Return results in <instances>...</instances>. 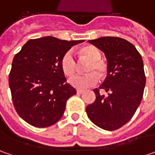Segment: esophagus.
<instances>
[{"label": "esophagus", "mask_w": 155, "mask_h": 155, "mask_svg": "<svg viewBox=\"0 0 155 155\" xmlns=\"http://www.w3.org/2000/svg\"><path fill=\"white\" fill-rule=\"evenodd\" d=\"M84 92V90H79V89H78V90H77V93H78V94H83Z\"/></svg>", "instance_id": "obj_1"}]
</instances>
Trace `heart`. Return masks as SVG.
<instances>
[{
  "label": "heart",
  "mask_w": 155,
  "mask_h": 155,
  "mask_svg": "<svg viewBox=\"0 0 155 155\" xmlns=\"http://www.w3.org/2000/svg\"><path fill=\"white\" fill-rule=\"evenodd\" d=\"M80 52L84 56L87 57L91 60V63L89 64L87 71H91L84 75H76L72 77L69 83L72 86L78 89H86L89 87L94 86L99 81V75H104L106 71V66L104 63L101 60L102 53L98 48L93 45H87L80 49ZM61 68L64 73L67 76H71L74 74L76 71V58L72 51H67L61 58ZM96 72L95 73L94 71ZM97 72V74L96 72Z\"/></svg>",
  "instance_id": "1"
}]
</instances>
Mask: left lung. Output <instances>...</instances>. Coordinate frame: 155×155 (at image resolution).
<instances>
[{
	"instance_id": "8db88e82",
	"label": "left lung",
	"mask_w": 155,
	"mask_h": 155,
	"mask_svg": "<svg viewBox=\"0 0 155 155\" xmlns=\"http://www.w3.org/2000/svg\"><path fill=\"white\" fill-rule=\"evenodd\" d=\"M107 58V77L96 100L86 107L90 120L105 130H116L133 117L143 97L146 77L142 58L133 44L118 37H102L89 40ZM108 93L100 94V89Z\"/></svg>"
}]
</instances>
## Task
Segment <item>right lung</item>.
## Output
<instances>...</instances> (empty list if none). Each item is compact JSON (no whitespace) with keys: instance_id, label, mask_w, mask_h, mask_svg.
<instances>
[{"instance_id":"right-lung-1","label":"right lung","mask_w":155,"mask_h":155,"mask_svg":"<svg viewBox=\"0 0 155 155\" xmlns=\"http://www.w3.org/2000/svg\"><path fill=\"white\" fill-rule=\"evenodd\" d=\"M84 40H62L47 36L30 39L14 58L8 78L12 100L19 116L30 125L45 128L56 123L75 95L66 83L61 58Z\"/></svg>"}]
</instances>
